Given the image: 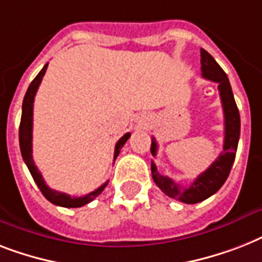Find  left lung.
Segmentation results:
<instances>
[{"instance_id": "left-lung-1", "label": "left lung", "mask_w": 262, "mask_h": 262, "mask_svg": "<svg viewBox=\"0 0 262 262\" xmlns=\"http://www.w3.org/2000/svg\"><path fill=\"white\" fill-rule=\"evenodd\" d=\"M201 64L202 76L205 79L218 83L223 114H225V140H223L222 153L188 187L180 186L179 183L173 182L168 176L160 175L157 171L156 164L153 161L150 164L152 178L157 187L169 198L187 203V205H193V203L205 201L211 195H214L223 186V183L226 182L231 167H233V163H234L238 140H239V132H241L239 112H238V107L235 105L234 95L231 91L230 82L227 79V75L221 69V66L216 63L215 59L203 48L201 50ZM150 152H152L153 156H156L157 142L155 138H152Z\"/></svg>"}]
</instances>
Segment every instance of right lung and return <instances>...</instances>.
Masks as SVG:
<instances>
[{"label":"right lung","mask_w":262,"mask_h":262,"mask_svg":"<svg viewBox=\"0 0 262 262\" xmlns=\"http://www.w3.org/2000/svg\"><path fill=\"white\" fill-rule=\"evenodd\" d=\"M47 67H48V63H47L44 67H42L41 71L36 75V78L32 80V83L29 84L27 90V94L24 97V101H23V114H21V122H20V130H18V138H20V149L21 155H23V159H24L25 164H27L28 169L31 172L32 178L35 180V183L37 184V187L40 188L41 193L44 196L56 206H61V207H82V206L90 203L91 201H94L98 195H101L102 191L105 190V187L107 186V183H103L101 187H98L97 190H94L93 192L87 193L84 196L79 198H72L70 196L69 193L59 192V191L51 190L50 187L47 186L44 179H42L41 173L39 172L37 167L35 165V161H33V157H32V126H33V102H35V95L37 93V89H39L40 83H41L42 76L46 74ZM130 137V133H126L122 137L118 140V142L116 144V149H114V160L117 159V156L120 155V150L122 149V146L125 145V142L127 141V138Z\"/></svg>","instance_id":"add662e5"}]
</instances>
